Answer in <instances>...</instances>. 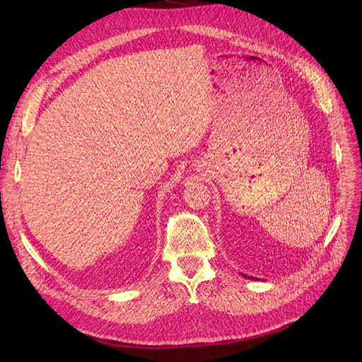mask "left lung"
I'll return each instance as SVG.
<instances>
[{
	"instance_id": "obj_1",
	"label": "left lung",
	"mask_w": 362,
	"mask_h": 362,
	"mask_svg": "<svg viewBox=\"0 0 362 362\" xmlns=\"http://www.w3.org/2000/svg\"><path fill=\"white\" fill-rule=\"evenodd\" d=\"M242 276H243V278H247V279H252V281H255V279H257V278H254V276H247V275H245V273H242Z\"/></svg>"
}]
</instances>
